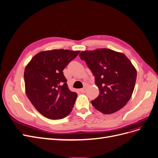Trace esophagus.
Returning <instances> with one entry per match:
<instances>
[{"instance_id": "34e87169", "label": "esophagus", "mask_w": 158, "mask_h": 158, "mask_svg": "<svg viewBox=\"0 0 158 158\" xmlns=\"http://www.w3.org/2000/svg\"><path fill=\"white\" fill-rule=\"evenodd\" d=\"M80 92H82V93H85L86 92V88H83L80 89Z\"/></svg>"}]
</instances>
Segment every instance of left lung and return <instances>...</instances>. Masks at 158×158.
Returning <instances> with one entry per match:
<instances>
[{
    "label": "left lung",
    "mask_w": 158,
    "mask_h": 158,
    "mask_svg": "<svg viewBox=\"0 0 158 158\" xmlns=\"http://www.w3.org/2000/svg\"><path fill=\"white\" fill-rule=\"evenodd\" d=\"M79 56L94 74L99 90L92 105L104 114L119 110L134 90L137 72L131 61L124 53L106 48L83 51Z\"/></svg>",
    "instance_id": "obj_1"
}]
</instances>
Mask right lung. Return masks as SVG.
<instances>
[{
  "instance_id": "add662e5",
  "label": "right lung",
  "mask_w": 158,
  "mask_h": 158,
  "mask_svg": "<svg viewBox=\"0 0 158 158\" xmlns=\"http://www.w3.org/2000/svg\"><path fill=\"white\" fill-rule=\"evenodd\" d=\"M79 52L63 49L40 52L26 65V95L44 117L63 119L72 110L77 94L68 88L63 70Z\"/></svg>"
}]
</instances>
